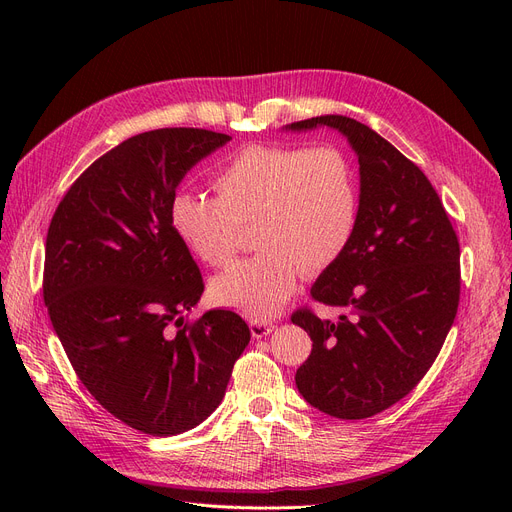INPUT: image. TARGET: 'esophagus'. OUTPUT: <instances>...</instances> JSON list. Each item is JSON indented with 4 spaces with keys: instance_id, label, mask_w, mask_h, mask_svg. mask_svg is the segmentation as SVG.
Here are the masks:
<instances>
[{
    "instance_id": "1",
    "label": "esophagus",
    "mask_w": 512,
    "mask_h": 512,
    "mask_svg": "<svg viewBox=\"0 0 512 512\" xmlns=\"http://www.w3.org/2000/svg\"><path fill=\"white\" fill-rule=\"evenodd\" d=\"M249 328H251L253 338H263V336H270L274 332V324H270V321H263V319H253Z\"/></svg>"
}]
</instances>
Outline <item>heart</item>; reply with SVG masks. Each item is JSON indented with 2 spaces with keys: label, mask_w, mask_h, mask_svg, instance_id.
Instances as JSON below:
<instances>
[{
  "label": "heart",
  "mask_w": 512,
  "mask_h": 512,
  "mask_svg": "<svg viewBox=\"0 0 512 512\" xmlns=\"http://www.w3.org/2000/svg\"><path fill=\"white\" fill-rule=\"evenodd\" d=\"M215 199L178 193L170 228L205 265L230 263L240 226L253 224L259 253L211 282L215 303L274 317L303 274H319L348 249L359 220L353 161L332 145H247L211 178Z\"/></svg>",
  "instance_id": "b5f03b06"
}]
</instances>
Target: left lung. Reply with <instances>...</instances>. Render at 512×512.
Segmentation results:
<instances>
[{
	"label": "left lung",
	"instance_id": "1",
	"mask_svg": "<svg viewBox=\"0 0 512 512\" xmlns=\"http://www.w3.org/2000/svg\"><path fill=\"white\" fill-rule=\"evenodd\" d=\"M321 126L359 159V220L344 255L311 286L317 303L346 315L290 317L313 340L294 380L321 413L365 419L405 398L436 361L459 309L461 249L432 182L378 132L336 114L284 130Z\"/></svg>",
	"mask_w": 512,
	"mask_h": 512
}]
</instances>
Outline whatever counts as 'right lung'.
<instances>
[{
    "label": "right lung",
    "instance_id": "right-lung-1",
    "mask_svg": "<svg viewBox=\"0 0 512 512\" xmlns=\"http://www.w3.org/2000/svg\"><path fill=\"white\" fill-rule=\"evenodd\" d=\"M230 139L203 128L130 137L76 178L47 230L51 326L99 405L149 436L188 432L218 409L251 340L228 309L186 321L205 286L170 228L186 172Z\"/></svg>",
    "mask_w": 512,
    "mask_h": 512
}]
</instances>
